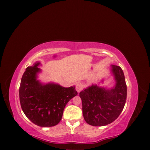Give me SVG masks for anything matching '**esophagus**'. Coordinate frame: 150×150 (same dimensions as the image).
I'll use <instances>...</instances> for the list:
<instances>
[{
	"label": "esophagus",
	"mask_w": 150,
	"mask_h": 150,
	"mask_svg": "<svg viewBox=\"0 0 150 150\" xmlns=\"http://www.w3.org/2000/svg\"><path fill=\"white\" fill-rule=\"evenodd\" d=\"M83 89V86L80 83H78L76 85V90L78 93H79Z\"/></svg>",
	"instance_id": "esophagus-1"
}]
</instances>
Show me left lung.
Segmentation results:
<instances>
[{"instance_id": "obj_1", "label": "left lung", "mask_w": 150, "mask_h": 150, "mask_svg": "<svg viewBox=\"0 0 150 150\" xmlns=\"http://www.w3.org/2000/svg\"><path fill=\"white\" fill-rule=\"evenodd\" d=\"M110 73L115 81L112 87L101 86L105 78L98 84H92L79 93L83 114L88 124L103 126L116 120L123 110L127 96L125 75L120 66L111 65Z\"/></svg>"}]
</instances>
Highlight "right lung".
I'll list each match as a JSON object with an SVG mask.
<instances>
[{"mask_svg":"<svg viewBox=\"0 0 150 150\" xmlns=\"http://www.w3.org/2000/svg\"><path fill=\"white\" fill-rule=\"evenodd\" d=\"M41 66L39 61L26 68L19 88L20 103L25 115L34 124L51 127L60 122L66 105L78 93L75 86L64 88L54 82L42 83L38 79Z\"/></svg>","mask_w":150,"mask_h":150,"instance_id":"obj_1","label":"right lung"}]
</instances>
